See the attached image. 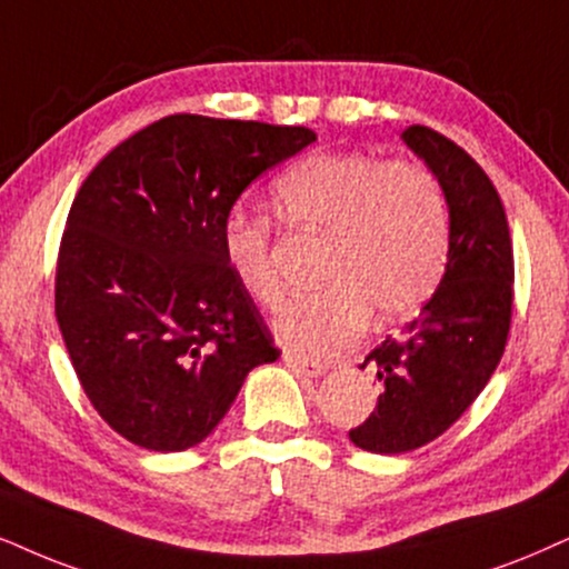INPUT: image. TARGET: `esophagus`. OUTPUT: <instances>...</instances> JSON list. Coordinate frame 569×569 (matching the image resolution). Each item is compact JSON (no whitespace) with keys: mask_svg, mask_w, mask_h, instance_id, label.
Wrapping results in <instances>:
<instances>
[{"mask_svg":"<svg viewBox=\"0 0 569 569\" xmlns=\"http://www.w3.org/2000/svg\"><path fill=\"white\" fill-rule=\"evenodd\" d=\"M286 368H289L291 372H297L299 378H320L322 372H326V365L307 362V359H299L291 355H286Z\"/></svg>","mask_w":569,"mask_h":569,"instance_id":"obj_1","label":"esophagus"}]
</instances>
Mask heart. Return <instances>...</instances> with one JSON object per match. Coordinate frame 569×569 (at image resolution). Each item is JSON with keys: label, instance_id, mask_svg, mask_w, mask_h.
<instances>
[{"label": "heart", "instance_id": "b5f03b06", "mask_svg": "<svg viewBox=\"0 0 569 569\" xmlns=\"http://www.w3.org/2000/svg\"><path fill=\"white\" fill-rule=\"evenodd\" d=\"M270 207L291 231L322 236L320 280L272 322L299 357H328L370 322L412 318L433 299L449 262V210L433 176L412 162L359 152H318L286 168ZM222 260L257 305L280 299L268 220L233 212L222 222Z\"/></svg>", "mask_w": 569, "mask_h": 569}]
</instances>
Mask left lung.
<instances>
[{"instance_id": "left-lung-1", "label": "left lung", "mask_w": 569, "mask_h": 569, "mask_svg": "<svg viewBox=\"0 0 569 569\" xmlns=\"http://www.w3.org/2000/svg\"><path fill=\"white\" fill-rule=\"evenodd\" d=\"M401 139L446 197L449 262L420 315L365 359L383 393L349 438L372 455H405L455 426L493 376L512 322V239L491 178L433 128L409 126Z\"/></svg>"}]
</instances>
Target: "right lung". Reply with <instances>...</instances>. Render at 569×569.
<instances>
[{
    "label": "right lung",
    "instance_id": "obj_1",
    "mask_svg": "<svg viewBox=\"0 0 569 569\" xmlns=\"http://www.w3.org/2000/svg\"><path fill=\"white\" fill-rule=\"evenodd\" d=\"M318 141L305 126L170 114L112 149L70 207L54 312L102 420L149 451L204 441L280 351L222 260L243 189Z\"/></svg>",
    "mask_w": 569,
    "mask_h": 569
}]
</instances>
